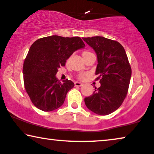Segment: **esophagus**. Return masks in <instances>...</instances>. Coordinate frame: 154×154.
Instances as JSON below:
<instances>
[{
    "label": "esophagus",
    "mask_w": 154,
    "mask_h": 154,
    "mask_svg": "<svg viewBox=\"0 0 154 154\" xmlns=\"http://www.w3.org/2000/svg\"><path fill=\"white\" fill-rule=\"evenodd\" d=\"M75 87H81V86H82V84L80 82H75Z\"/></svg>",
    "instance_id": "1"
}]
</instances>
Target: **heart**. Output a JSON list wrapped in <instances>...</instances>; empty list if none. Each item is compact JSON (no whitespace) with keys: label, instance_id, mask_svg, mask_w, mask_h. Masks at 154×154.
Segmentation results:
<instances>
[{"label":"heart","instance_id":"b5f03b06","mask_svg":"<svg viewBox=\"0 0 154 154\" xmlns=\"http://www.w3.org/2000/svg\"><path fill=\"white\" fill-rule=\"evenodd\" d=\"M91 53H92L90 52L89 51H83V52H82L83 58H85V57H87V56H89V55L91 54ZM85 74H80V75H79V79H85Z\"/></svg>","mask_w":154,"mask_h":154}]
</instances>
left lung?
I'll return each instance as SVG.
<instances>
[{
  "instance_id": "8db88e82",
  "label": "left lung",
  "mask_w": 154,
  "mask_h": 154,
  "mask_svg": "<svg viewBox=\"0 0 154 154\" xmlns=\"http://www.w3.org/2000/svg\"><path fill=\"white\" fill-rule=\"evenodd\" d=\"M95 51L98 65L96 75L101 87H95L92 95L85 98L92 112L106 116L122 105L128 94L132 69L123 46L117 41L103 36L83 38Z\"/></svg>"
}]
</instances>
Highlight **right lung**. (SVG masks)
<instances>
[{
    "instance_id": "1",
    "label": "right lung",
    "mask_w": 154,
    "mask_h": 154,
    "mask_svg": "<svg viewBox=\"0 0 154 154\" xmlns=\"http://www.w3.org/2000/svg\"><path fill=\"white\" fill-rule=\"evenodd\" d=\"M85 44L79 36L53 35L33 43L23 64L24 88L32 103L43 111H52L64 103L66 94L75 84L56 78L58 69Z\"/></svg>"
}]
</instances>
